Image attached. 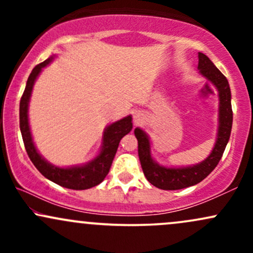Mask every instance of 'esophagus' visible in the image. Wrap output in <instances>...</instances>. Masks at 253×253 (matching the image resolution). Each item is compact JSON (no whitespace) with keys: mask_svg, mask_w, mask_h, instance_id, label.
Wrapping results in <instances>:
<instances>
[{"mask_svg":"<svg viewBox=\"0 0 253 253\" xmlns=\"http://www.w3.org/2000/svg\"><path fill=\"white\" fill-rule=\"evenodd\" d=\"M134 120H135V123L138 124L139 121L141 120V119H140V115H139V114H135V117H134Z\"/></svg>","mask_w":253,"mask_h":253,"instance_id":"obj_1","label":"esophagus"}]
</instances>
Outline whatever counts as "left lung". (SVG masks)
Masks as SVG:
<instances>
[{
    "instance_id": "8db88e82",
    "label": "left lung",
    "mask_w": 253,
    "mask_h": 253,
    "mask_svg": "<svg viewBox=\"0 0 253 253\" xmlns=\"http://www.w3.org/2000/svg\"><path fill=\"white\" fill-rule=\"evenodd\" d=\"M199 70L205 77L211 80L219 90L220 113H219V133L215 146L206 161L189 168L171 169L164 168L153 162L150 155V141L147 135L140 128L134 129V134L138 140V155L141 169L145 177L151 184L163 190H178L191 187L200 183L215 169L220 162L231 135L233 112L231 104V89L228 82L219 69L211 63L206 54L199 53Z\"/></svg>"
}]
</instances>
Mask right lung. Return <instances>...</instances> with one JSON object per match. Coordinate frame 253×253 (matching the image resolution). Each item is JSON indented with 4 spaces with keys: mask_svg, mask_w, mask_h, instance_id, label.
I'll return each instance as SVG.
<instances>
[{
    "mask_svg": "<svg viewBox=\"0 0 253 253\" xmlns=\"http://www.w3.org/2000/svg\"><path fill=\"white\" fill-rule=\"evenodd\" d=\"M52 60V57L46 59L45 62L38 64L36 68L31 72L27 80V84L21 100H20V129H21L22 140H24L26 152L34 164V167L40 171L42 176L48 178L50 181L62 185L64 188L74 190H84L95 187L103 181L104 177L108 175L110 167H112L113 159L119 147V143L127 133L132 129V118L127 117L123 120L117 121L107 127L103 136V146L100 155L89 164L84 167H75L69 169H60L53 165L48 164L34 147L33 141L28 126V102H30L32 88H33L34 81L43 66L47 65Z\"/></svg>",
    "mask_w": 253,
    "mask_h": 253,
    "instance_id": "1",
    "label": "right lung"
}]
</instances>
